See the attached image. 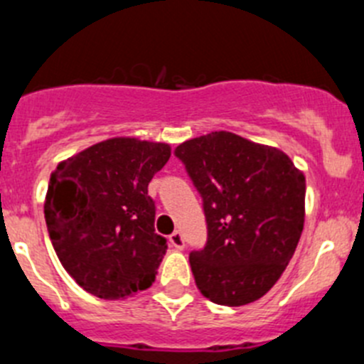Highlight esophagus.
I'll use <instances>...</instances> for the list:
<instances>
[{"mask_svg": "<svg viewBox=\"0 0 364 364\" xmlns=\"http://www.w3.org/2000/svg\"><path fill=\"white\" fill-rule=\"evenodd\" d=\"M169 240H171V244L176 247V250H184L186 240H184V235H182V231H173L171 237H169Z\"/></svg>", "mask_w": 364, "mask_h": 364, "instance_id": "obj_1", "label": "esophagus"}]
</instances>
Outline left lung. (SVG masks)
<instances>
[{"mask_svg":"<svg viewBox=\"0 0 364 364\" xmlns=\"http://www.w3.org/2000/svg\"><path fill=\"white\" fill-rule=\"evenodd\" d=\"M175 156L202 197L208 240L189 253L198 290L222 306L269 291L301 239L306 180L275 147L215 131L180 144Z\"/></svg>","mask_w":364,"mask_h":364,"instance_id":"obj_1","label":"left lung"}]
</instances>
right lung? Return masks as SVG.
<instances>
[{
	"label": "right lung",
	"instance_id": "obj_1",
	"mask_svg": "<svg viewBox=\"0 0 364 364\" xmlns=\"http://www.w3.org/2000/svg\"><path fill=\"white\" fill-rule=\"evenodd\" d=\"M167 144L111 138L58 164L45 198L54 252L70 277L100 299L149 288L167 250L154 231L151 178Z\"/></svg>",
	"mask_w": 364,
	"mask_h": 364
}]
</instances>
